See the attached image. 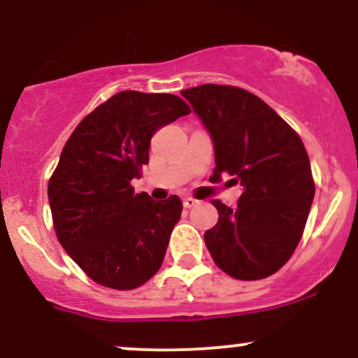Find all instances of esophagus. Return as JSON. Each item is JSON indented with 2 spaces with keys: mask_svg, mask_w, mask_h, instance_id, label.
<instances>
[{
  "mask_svg": "<svg viewBox=\"0 0 358 358\" xmlns=\"http://www.w3.org/2000/svg\"><path fill=\"white\" fill-rule=\"evenodd\" d=\"M196 203H199V200L192 199V196H187V199H183V207H185V208H192V207H195Z\"/></svg>",
  "mask_w": 358,
  "mask_h": 358,
  "instance_id": "34e87169",
  "label": "esophagus"
}]
</instances>
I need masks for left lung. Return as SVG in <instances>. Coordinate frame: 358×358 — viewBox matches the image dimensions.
<instances>
[{"label":"left lung","instance_id":"8db88e82","mask_svg":"<svg viewBox=\"0 0 358 358\" xmlns=\"http://www.w3.org/2000/svg\"><path fill=\"white\" fill-rule=\"evenodd\" d=\"M215 151L210 180L241 183L236 208L219 200L215 227L203 239L215 264L229 276L268 278L293 256L315 196L305 145L264 101L232 85L205 84L182 90Z\"/></svg>","mask_w":358,"mask_h":358}]
</instances>
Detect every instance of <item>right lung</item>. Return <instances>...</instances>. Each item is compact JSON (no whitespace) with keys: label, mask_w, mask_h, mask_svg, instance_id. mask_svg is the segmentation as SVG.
<instances>
[{"label":"right lung","mask_w":358,"mask_h":358,"mask_svg":"<svg viewBox=\"0 0 358 358\" xmlns=\"http://www.w3.org/2000/svg\"><path fill=\"white\" fill-rule=\"evenodd\" d=\"M190 113L173 94L122 90L80 121L48 182L57 237L90 279L134 289L162 268L182 200L134 193L150 141Z\"/></svg>","instance_id":"obj_1"}]
</instances>
